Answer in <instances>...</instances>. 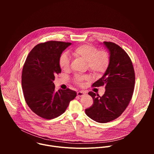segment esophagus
I'll return each instance as SVG.
<instances>
[{
	"label": "esophagus",
	"mask_w": 154,
	"mask_h": 154,
	"mask_svg": "<svg viewBox=\"0 0 154 154\" xmlns=\"http://www.w3.org/2000/svg\"><path fill=\"white\" fill-rule=\"evenodd\" d=\"M86 94V92H85L84 91H78L77 93V94L78 96L79 97H81V96H83V95H85Z\"/></svg>",
	"instance_id": "obj_1"
}]
</instances>
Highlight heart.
<instances>
[{
  "label": "heart",
  "instance_id": "obj_1",
  "mask_svg": "<svg viewBox=\"0 0 154 154\" xmlns=\"http://www.w3.org/2000/svg\"><path fill=\"white\" fill-rule=\"evenodd\" d=\"M72 54L75 57L86 61L88 69L96 75L103 74L110 63V55L107 51L99 50L97 47L88 44L75 48L72 51ZM58 63L62 71L66 72L69 70L71 60L66 53L60 55ZM90 79L88 75H76L74 78V82L75 84L82 86L85 82H88Z\"/></svg>",
  "mask_w": 154,
  "mask_h": 154
}]
</instances>
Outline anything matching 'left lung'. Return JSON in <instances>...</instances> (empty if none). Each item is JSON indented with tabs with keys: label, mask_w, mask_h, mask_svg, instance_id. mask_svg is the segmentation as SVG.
Masks as SVG:
<instances>
[{
	"label": "left lung",
	"mask_w": 154,
	"mask_h": 154,
	"mask_svg": "<svg viewBox=\"0 0 154 154\" xmlns=\"http://www.w3.org/2000/svg\"><path fill=\"white\" fill-rule=\"evenodd\" d=\"M109 51L110 63L103 75L93 87L104 86L102 96L90 91L93 104L85 109L86 115L93 120L105 123L113 121L125 111L132 97L135 75L130 58L119 46L112 42H103Z\"/></svg>",
	"instance_id": "obj_1"
}]
</instances>
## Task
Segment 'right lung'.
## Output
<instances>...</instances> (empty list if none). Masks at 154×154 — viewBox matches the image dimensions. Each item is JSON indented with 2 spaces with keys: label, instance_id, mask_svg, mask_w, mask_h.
<instances>
[{
  "label": "right lung",
  "instance_id": "add662e5",
  "mask_svg": "<svg viewBox=\"0 0 154 154\" xmlns=\"http://www.w3.org/2000/svg\"><path fill=\"white\" fill-rule=\"evenodd\" d=\"M71 42L50 41L38 44L30 52L22 72L25 100L39 117L51 119L62 115L77 96L69 88L56 91L53 81L61 73L58 60Z\"/></svg>",
  "mask_w": 154,
  "mask_h": 154
}]
</instances>
